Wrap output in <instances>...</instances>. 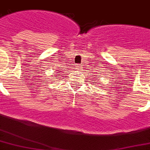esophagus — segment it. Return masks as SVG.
<instances>
[{"mask_svg": "<svg viewBox=\"0 0 150 150\" xmlns=\"http://www.w3.org/2000/svg\"><path fill=\"white\" fill-rule=\"evenodd\" d=\"M75 67H76V69H77V70H81V68H82V65L77 64Z\"/></svg>", "mask_w": 150, "mask_h": 150, "instance_id": "34e87169", "label": "esophagus"}]
</instances>
